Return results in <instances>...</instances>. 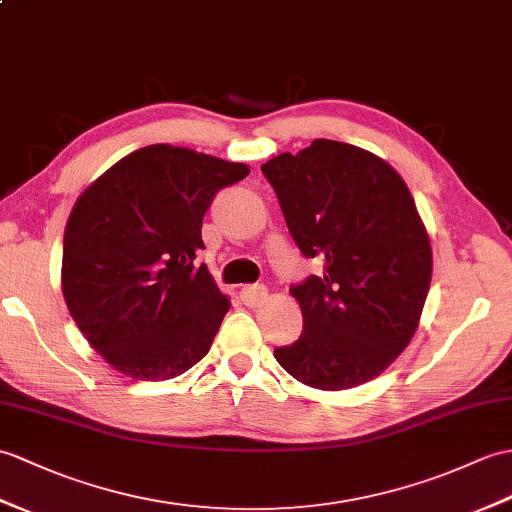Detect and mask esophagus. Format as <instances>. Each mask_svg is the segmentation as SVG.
Segmentation results:
<instances>
[{"instance_id":"obj_1","label":"esophagus","mask_w":512,"mask_h":512,"mask_svg":"<svg viewBox=\"0 0 512 512\" xmlns=\"http://www.w3.org/2000/svg\"><path fill=\"white\" fill-rule=\"evenodd\" d=\"M240 296H242L244 305L255 307L259 303H264V299L268 296V290H266V285H261V283H248L240 290Z\"/></svg>"}]
</instances>
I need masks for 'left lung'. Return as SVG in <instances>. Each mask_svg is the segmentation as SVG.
Wrapping results in <instances>:
<instances>
[{"label":"left lung","mask_w":512,"mask_h":512,"mask_svg":"<svg viewBox=\"0 0 512 512\" xmlns=\"http://www.w3.org/2000/svg\"><path fill=\"white\" fill-rule=\"evenodd\" d=\"M261 172L303 257L325 261L290 288L303 334L275 358L312 388L360 386L408 347L430 290V237L410 189L384 159L331 139Z\"/></svg>","instance_id":"8db88e82"}]
</instances>
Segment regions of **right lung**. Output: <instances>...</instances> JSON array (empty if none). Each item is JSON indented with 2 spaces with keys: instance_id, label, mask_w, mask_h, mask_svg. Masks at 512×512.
<instances>
[{
  "instance_id": "right-lung-1",
  "label": "right lung",
  "mask_w": 512,
  "mask_h": 512,
  "mask_svg": "<svg viewBox=\"0 0 512 512\" xmlns=\"http://www.w3.org/2000/svg\"><path fill=\"white\" fill-rule=\"evenodd\" d=\"M248 165L157 144L130 152L76 200L63 240V296L117 371L159 382L205 358L229 299L198 264L202 218Z\"/></svg>"
}]
</instances>
